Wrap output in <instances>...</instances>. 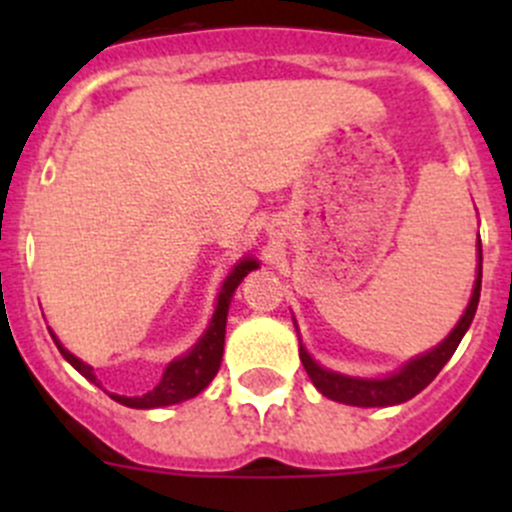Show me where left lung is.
<instances>
[{
    "mask_svg": "<svg viewBox=\"0 0 512 512\" xmlns=\"http://www.w3.org/2000/svg\"><path fill=\"white\" fill-rule=\"evenodd\" d=\"M480 277H483V250H480L478 240V275L476 285H473L471 302H468L463 317L458 319L456 327L451 329V334H448L438 347L409 359L399 371H391V374L386 376H376V379H359V376L339 374V371L324 369L322 364H317L314 356L304 349L302 342H299V359H302L304 371L309 374L312 384L317 386V391H322L327 399L339 401V404L374 409V406H396L414 399L418 391H423L433 379H436L438 371L446 366V361L451 359L453 352L458 349V344H461L463 334L471 327L480 299ZM294 329H297V322H294Z\"/></svg>",
    "mask_w": 512,
    "mask_h": 512,
    "instance_id": "1",
    "label": "left lung"
}]
</instances>
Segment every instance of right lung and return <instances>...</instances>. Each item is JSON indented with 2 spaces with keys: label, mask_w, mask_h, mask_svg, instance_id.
<instances>
[{
  "label": "right lung",
  "mask_w": 512,
  "mask_h": 512,
  "mask_svg": "<svg viewBox=\"0 0 512 512\" xmlns=\"http://www.w3.org/2000/svg\"><path fill=\"white\" fill-rule=\"evenodd\" d=\"M260 262L255 257H242L235 267L230 270V275L225 277L223 287L218 292V302H215L213 319L205 327L203 337L193 344L183 356H175L168 366H165L163 376L151 391L136 396H121L111 394L113 401L128 406V409H160V406H173L180 404V401H188L193 396H198L210 381L215 379L220 369V361H223V349H225V324H227V309H230L232 294H235L237 285L250 275L252 270H257ZM51 332V329H49ZM51 339H54L56 349H59L61 356L79 371L81 376L91 381V384L101 386L98 376L94 374V366L81 361L79 356H74L64 344L56 339V334L51 332Z\"/></svg>",
  "instance_id": "add662e5"
}]
</instances>
